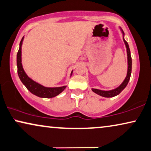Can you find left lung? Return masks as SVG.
<instances>
[{"label":"left lung","mask_w":151,"mask_h":151,"mask_svg":"<svg viewBox=\"0 0 151 151\" xmlns=\"http://www.w3.org/2000/svg\"><path fill=\"white\" fill-rule=\"evenodd\" d=\"M123 32V35H124V32L121 30ZM123 42H124L125 44H126V49H127V55H128V73H127V76L125 78L124 81L123 82L122 84L119 86V87L116 88L115 89L110 90V91H103V90H99L97 89H92V91L93 92L97 93L100 96L103 97H106V98H110V97H114L115 96L118 95L120 93L123 89H125V87H126L128 85L129 80H130V76H131V71H132V58H131L130 55V48H129L128 42L124 40V37H123Z\"/></svg>","instance_id":"8db88e82"}]
</instances>
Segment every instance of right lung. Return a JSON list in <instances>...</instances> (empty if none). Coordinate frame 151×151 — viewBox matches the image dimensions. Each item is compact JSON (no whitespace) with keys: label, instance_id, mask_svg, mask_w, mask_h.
I'll return each mask as SVG.
<instances>
[{"label":"right lung","instance_id":"add662e5","mask_svg":"<svg viewBox=\"0 0 151 151\" xmlns=\"http://www.w3.org/2000/svg\"><path fill=\"white\" fill-rule=\"evenodd\" d=\"M23 41V37L22 40H21L20 44H19V49L17 52V72H18L19 77L20 78L21 81L22 83L25 86V87L28 89L31 93L35 94L37 96L41 98H46V99H49V98H52L56 96L60 93L62 92L66 86H63V87H46L44 86L40 85V84L36 83L34 80H32L25 73V72L23 70L22 63H21V46H22V43ZM71 72V76L72 75Z\"/></svg>","mask_w":151,"mask_h":151}]
</instances>
